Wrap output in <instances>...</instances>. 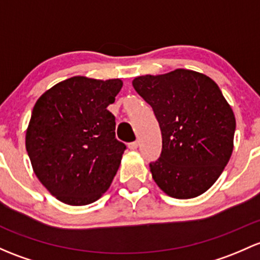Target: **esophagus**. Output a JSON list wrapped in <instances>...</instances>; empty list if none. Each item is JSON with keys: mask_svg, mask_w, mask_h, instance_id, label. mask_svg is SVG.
<instances>
[{"mask_svg": "<svg viewBox=\"0 0 260 260\" xmlns=\"http://www.w3.org/2000/svg\"><path fill=\"white\" fill-rule=\"evenodd\" d=\"M128 148L132 149V151H135V149H137V148H138V141L132 142V143L128 144Z\"/></svg>", "mask_w": 260, "mask_h": 260, "instance_id": "1", "label": "esophagus"}]
</instances>
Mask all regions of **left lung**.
<instances>
[{
    "label": "left lung",
    "mask_w": 260,
    "mask_h": 260,
    "mask_svg": "<svg viewBox=\"0 0 260 260\" xmlns=\"http://www.w3.org/2000/svg\"><path fill=\"white\" fill-rule=\"evenodd\" d=\"M132 84L151 105L162 131V153L149 165L154 182L172 198L203 194L233 152L236 117L218 84L183 68L139 76Z\"/></svg>",
    "instance_id": "8db88e82"
}]
</instances>
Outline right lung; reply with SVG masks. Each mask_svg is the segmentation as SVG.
I'll return each instance as SVG.
<instances>
[{
	"label": "right lung",
	"mask_w": 260,
	"mask_h": 260,
	"mask_svg": "<svg viewBox=\"0 0 260 260\" xmlns=\"http://www.w3.org/2000/svg\"><path fill=\"white\" fill-rule=\"evenodd\" d=\"M123 82L75 76L37 100L26 131L35 174L52 196L68 206H87L107 192L125 146L116 139L107 107Z\"/></svg>",
	"instance_id": "1"
}]
</instances>
